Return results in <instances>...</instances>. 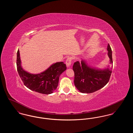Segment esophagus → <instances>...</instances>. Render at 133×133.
Returning a JSON list of instances; mask_svg holds the SVG:
<instances>
[{
  "label": "esophagus",
  "mask_w": 133,
  "mask_h": 133,
  "mask_svg": "<svg viewBox=\"0 0 133 133\" xmlns=\"http://www.w3.org/2000/svg\"><path fill=\"white\" fill-rule=\"evenodd\" d=\"M72 63V58L71 57H68L66 60V64L67 67H70Z\"/></svg>",
  "instance_id": "1"
}]
</instances>
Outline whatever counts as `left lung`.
Masks as SVG:
<instances>
[{"instance_id":"8db88e82","label":"left lung","mask_w":133,"mask_h":133,"mask_svg":"<svg viewBox=\"0 0 133 133\" xmlns=\"http://www.w3.org/2000/svg\"><path fill=\"white\" fill-rule=\"evenodd\" d=\"M107 50L111 64V66L107 68L98 69L90 67L83 60L81 63L77 61L74 64L73 70L75 75L74 84L80 92L93 93L104 87L109 82L113 67L112 50L109 44Z\"/></svg>"}]
</instances>
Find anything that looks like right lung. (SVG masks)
<instances>
[{
    "label": "right lung",
    "instance_id": "obj_1",
    "mask_svg": "<svg viewBox=\"0 0 133 133\" xmlns=\"http://www.w3.org/2000/svg\"><path fill=\"white\" fill-rule=\"evenodd\" d=\"M17 69L24 85L31 90L43 94H50L57 88L60 75L66 70L63 62H56L43 72L33 74L22 68L19 50L17 53Z\"/></svg>",
    "mask_w": 133,
    "mask_h": 133
}]
</instances>
